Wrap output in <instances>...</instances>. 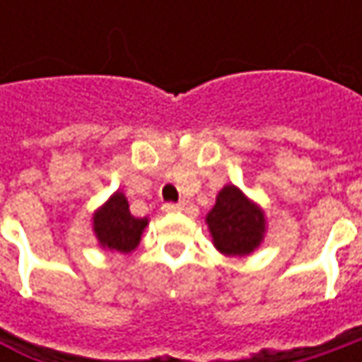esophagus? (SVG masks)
<instances>
[{
  "label": "esophagus",
  "mask_w": 362,
  "mask_h": 362,
  "mask_svg": "<svg viewBox=\"0 0 362 362\" xmlns=\"http://www.w3.org/2000/svg\"><path fill=\"white\" fill-rule=\"evenodd\" d=\"M183 209H185V203H165L163 205L165 214H177V211H183Z\"/></svg>",
  "instance_id": "1"
}]
</instances>
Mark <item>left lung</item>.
Masks as SVG:
<instances>
[{"label": "left lung", "mask_w": 362, "mask_h": 362, "mask_svg": "<svg viewBox=\"0 0 362 362\" xmlns=\"http://www.w3.org/2000/svg\"><path fill=\"white\" fill-rule=\"evenodd\" d=\"M207 226L216 247L226 256H245L264 238V214L242 191L226 185L207 214Z\"/></svg>", "instance_id": "8db88e82"}]
</instances>
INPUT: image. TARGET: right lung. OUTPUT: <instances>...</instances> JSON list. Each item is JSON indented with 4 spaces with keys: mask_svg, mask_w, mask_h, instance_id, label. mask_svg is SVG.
<instances>
[{
    "mask_svg": "<svg viewBox=\"0 0 362 362\" xmlns=\"http://www.w3.org/2000/svg\"><path fill=\"white\" fill-rule=\"evenodd\" d=\"M146 219L131 216L129 202L122 193H115L103 209L94 214V233L108 250L131 252L141 242Z\"/></svg>",
    "mask_w": 362,
    "mask_h": 362,
    "instance_id": "1",
    "label": "right lung"
}]
</instances>
